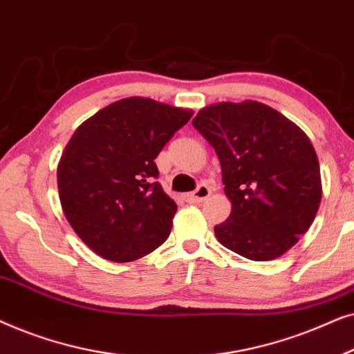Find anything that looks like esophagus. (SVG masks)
I'll return each instance as SVG.
<instances>
[{"label": "esophagus", "mask_w": 354, "mask_h": 354, "mask_svg": "<svg viewBox=\"0 0 354 354\" xmlns=\"http://www.w3.org/2000/svg\"><path fill=\"white\" fill-rule=\"evenodd\" d=\"M209 195H211V188L207 187L206 183H200L195 192L190 193V195H187V200L192 203H201L205 201Z\"/></svg>", "instance_id": "obj_1"}]
</instances>
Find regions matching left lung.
I'll return each mask as SVG.
<instances>
[{"instance_id": "obj_1", "label": "left lung", "mask_w": 354, "mask_h": 354, "mask_svg": "<svg viewBox=\"0 0 354 354\" xmlns=\"http://www.w3.org/2000/svg\"><path fill=\"white\" fill-rule=\"evenodd\" d=\"M192 124L214 148L232 201L216 239L251 261L279 258L321 205V169L306 133L258 101L211 104Z\"/></svg>"}]
</instances>
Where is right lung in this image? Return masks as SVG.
<instances>
[{
    "instance_id": "right-lung-1",
    "label": "right lung",
    "mask_w": 354,
    "mask_h": 354,
    "mask_svg": "<svg viewBox=\"0 0 354 354\" xmlns=\"http://www.w3.org/2000/svg\"><path fill=\"white\" fill-rule=\"evenodd\" d=\"M193 113L132 96L75 130L57 167L62 211L101 258L129 263L167 240L176 201L156 182L154 159Z\"/></svg>"
}]
</instances>
